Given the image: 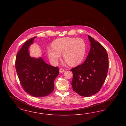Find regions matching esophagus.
<instances>
[{
	"mask_svg": "<svg viewBox=\"0 0 126 126\" xmlns=\"http://www.w3.org/2000/svg\"><path fill=\"white\" fill-rule=\"evenodd\" d=\"M65 72V70L64 69H62V68H60V73H63V72Z\"/></svg>",
	"mask_w": 126,
	"mask_h": 126,
	"instance_id": "obj_1",
	"label": "esophagus"
}]
</instances>
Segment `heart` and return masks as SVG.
<instances>
[{"label":"heart","mask_w":126,"mask_h":126,"mask_svg":"<svg viewBox=\"0 0 126 126\" xmlns=\"http://www.w3.org/2000/svg\"><path fill=\"white\" fill-rule=\"evenodd\" d=\"M52 47L48 48V58L53 64H57L63 54L64 60L70 66L80 64L83 60L86 50L84 41L80 38L66 37L56 40Z\"/></svg>","instance_id":"obj_1"}]
</instances>
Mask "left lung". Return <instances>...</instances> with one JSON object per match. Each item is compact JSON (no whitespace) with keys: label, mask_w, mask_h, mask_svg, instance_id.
<instances>
[{"label":"left lung","mask_w":126,"mask_h":126,"mask_svg":"<svg viewBox=\"0 0 126 126\" xmlns=\"http://www.w3.org/2000/svg\"><path fill=\"white\" fill-rule=\"evenodd\" d=\"M91 48L84 63L73 68V90L79 95L89 97L97 93L106 78L109 68L106 49L93 38L88 35Z\"/></svg>","instance_id":"1"}]
</instances>
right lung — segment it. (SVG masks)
Returning <instances> with one entry per match:
<instances>
[{
	"label": "right lung",
	"instance_id": "right-lung-1",
	"mask_svg": "<svg viewBox=\"0 0 126 126\" xmlns=\"http://www.w3.org/2000/svg\"><path fill=\"white\" fill-rule=\"evenodd\" d=\"M36 37H33L23 44L16 55L15 66L25 92L32 96L40 97L47 96L53 92L54 80L59 74V69L48 65L42 58L30 57L28 48Z\"/></svg>",
	"mask_w": 126,
	"mask_h": 126
}]
</instances>
